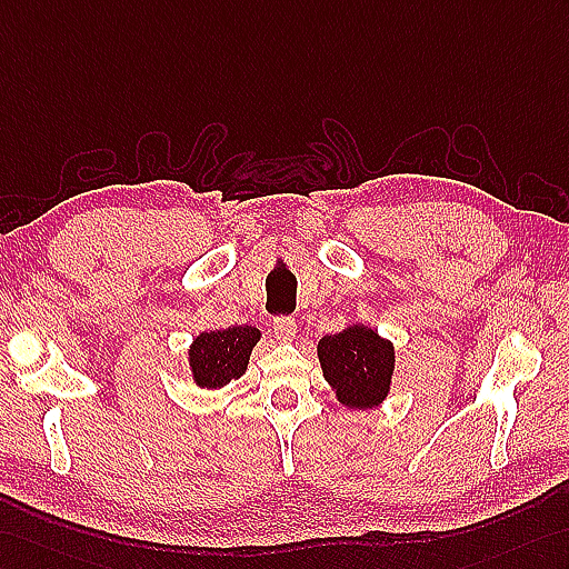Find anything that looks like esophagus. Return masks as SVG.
I'll return each mask as SVG.
<instances>
[{"label":"esophagus","mask_w":569,"mask_h":569,"mask_svg":"<svg viewBox=\"0 0 569 569\" xmlns=\"http://www.w3.org/2000/svg\"><path fill=\"white\" fill-rule=\"evenodd\" d=\"M274 328V338L280 342H289L297 336V321L292 316H277L272 321Z\"/></svg>","instance_id":"34e87169"}]
</instances>
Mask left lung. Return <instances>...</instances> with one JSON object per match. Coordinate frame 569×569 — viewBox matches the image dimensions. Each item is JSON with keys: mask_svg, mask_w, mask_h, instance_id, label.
Segmentation results:
<instances>
[{"mask_svg": "<svg viewBox=\"0 0 569 569\" xmlns=\"http://www.w3.org/2000/svg\"><path fill=\"white\" fill-rule=\"evenodd\" d=\"M318 362L345 408H377L391 391L393 342L362 323L321 338Z\"/></svg>", "mask_w": 569, "mask_h": 569, "instance_id": "obj_1", "label": "left lung"}]
</instances>
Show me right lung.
<instances>
[{
  "label": "right lung",
  "instance_id": "add662e5",
  "mask_svg": "<svg viewBox=\"0 0 569 569\" xmlns=\"http://www.w3.org/2000/svg\"><path fill=\"white\" fill-rule=\"evenodd\" d=\"M258 340L260 330L253 326L200 332L188 350L192 381L200 389H221L231 379H241Z\"/></svg>",
  "mask_w": 569,
  "mask_h": 569
}]
</instances>
